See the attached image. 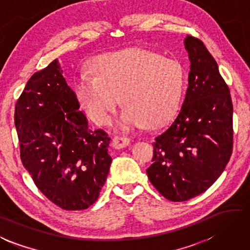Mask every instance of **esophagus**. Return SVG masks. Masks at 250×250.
Segmentation results:
<instances>
[{
	"label": "esophagus",
	"instance_id": "34e87169",
	"mask_svg": "<svg viewBox=\"0 0 250 250\" xmlns=\"http://www.w3.org/2000/svg\"><path fill=\"white\" fill-rule=\"evenodd\" d=\"M130 144H131V140L125 137H115L112 140V146L118 149L129 146Z\"/></svg>",
	"mask_w": 250,
	"mask_h": 250
}]
</instances>
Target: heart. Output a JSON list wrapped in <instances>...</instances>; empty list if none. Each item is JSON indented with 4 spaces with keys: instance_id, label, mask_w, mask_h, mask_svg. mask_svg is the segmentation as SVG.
<instances>
[{
    "instance_id": "b5f03b06",
    "label": "heart",
    "mask_w": 250,
    "mask_h": 250,
    "mask_svg": "<svg viewBox=\"0 0 250 250\" xmlns=\"http://www.w3.org/2000/svg\"><path fill=\"white\" fill-rule=\"evenodd\" d=\"M94 76L81 74L75 92L95 124H111L119 106L124 109L118 128L131 131L145 124L155 125L175 115L185 88L181 63L146 49L130 48L95 59Z\"/></svg>"
}]
</instances>
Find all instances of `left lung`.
Wrapping results in <instances>:
<instances>
[{"label": "left lung", "instance_id": "left-lung-1", "mask_svg": "<svg viewBox=\"0 0 250 250\" xmlns=\"http://www.w3.org/2000/svg\"><path fill=\"white\" fill-rule=\"evenodd\" d=\"M190 70L178 116L155 138L152 185L170 201H187L215 183L233 151V104L216 61L201 40H184Z\"/></svg>", "mask_w": 250, "mask_h": 250}]
</instances>
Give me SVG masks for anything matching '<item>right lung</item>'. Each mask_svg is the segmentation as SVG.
<instances>
[{"label": "right lung", "mask_w": 250, "mask_h": 250, "mask_svg": "<svg viewBox=\"0 0 250 250\" xmlns=\"http://www.w3.org/2000/svg\"><path fill=\"white\" fill-rule=\"evenodd\" d=\"M15 126L22 165L50 201L79 211L97 200L112 161L110 138L90 128L58 59L27 82Z\"/></svg>", "instance_id": "obj_1"}]
</instances>
